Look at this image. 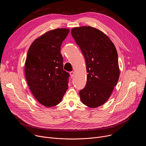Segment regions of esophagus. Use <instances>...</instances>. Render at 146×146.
<instances>
[{
  "mask_svg": "<svg viewBox=\"0 0 146 146\" xmlns=\"http://www.w3.org/2000/svg\"><path fill=\"white\" fill-rule=\"evenodd\" d=\"M70 76L72 77H73V76H74V72H70Z\"/></svg>",
  "mask_w": 146,
  "mask_h": 146,
  "instance_id": "esophagus-1",
  "label": "esophagus"
}]
</instances>
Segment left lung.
I'll list each match as a JSON object with an SVG mask.
<instances>
[{"instance_id":"obj_1","label":"left lung","mask_w":146,"mask_h":146,"mask_svg":"<svg viewBox=\"0 0 146 146\" xmlns=\"http://www.w3.org/2000/svg\"><path fill=\"white\" fill-rule=\"evenodd\" d=\"M71 33L84 56L88 73L86 86L79 92L80 99L86 106L96 108L109 99L117 84V51L110 38L96 28L76 27Z\"/></svg>"}]
</instances>
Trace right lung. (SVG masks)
Returning <instances> with one entry per match:
<instances>
[{"instance_id":"obj_1","label":"right lung","mask_w":146,"mask_h":146,"mask_svg":"<svg viewBox=\"0 0 146 146\" xmlns=\"http://www.w3.org/2000/svg\"><path fill=\"white\" fill-rule=\"evenodd\" d=\"M69 29L50 31L31 44L25 64L27 83L34 97L41 105L55 106L68 89L69 73L63 69L60 46Z\"/></svg>"}]
</instances>
